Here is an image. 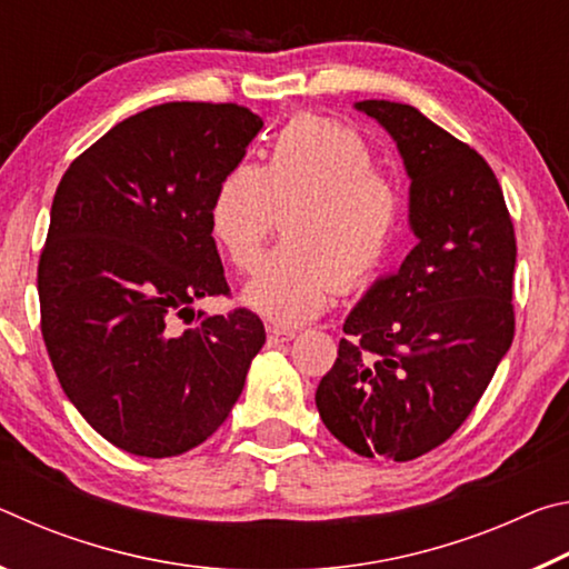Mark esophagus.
Masks as SVG:
<instances>
[{
	"label": "esophagus",
	"instance_id": "1",
	"mask_svg": "<svg viewBox=\"0 0 569 569\" xmlns=\"http://www.w3.org/2000/svg\"><path fill=\"white\" fill-rule=\"evenodd\" d=\"M266 333H268V343H271V346L296 339V331L293 329H283V326H278V323H268L266 326Z\"/></svg>",
	"mask_w": 569,
	"mask_h": 569
}]
</instances>
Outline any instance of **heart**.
Here are the masks:
<instances>
[{
  "mask_svg": "<svg viewBox=\"0 0 569 569\" xmlns=\"http://www.w3.org/2000/svg\"><path fill=\"white\" fill-rule=\"evenodd\" d=\"M283 210L286 240L246 288V303L278 323L323 311L336 288L369 286L397 243L403 198L377 170L359 132L296 118L268 142L261 166L230 168L210 200V236L240 273L261 261Z\"/></svg>",
  "mask_w": 569,
  "mask_h": 569,
  "instance_id": "b5f03b06",
  "label": "heart"
}]
</instances>
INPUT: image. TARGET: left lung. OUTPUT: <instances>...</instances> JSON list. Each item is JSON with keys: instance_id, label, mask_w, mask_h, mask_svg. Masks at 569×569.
Wrapping results in <instances>:
<instances>
[{"instance_id": "left-lung-1", "label": "left lung", "mask_w": 569, "mask_h": 569, "mask_svg": "<svg viewBox=\"0 0 569 569\" xmlns=\"http://www.w3.org/2000/svg\"><path fill=\"white\" fill-rule=\"evenodd\" d=\"M397 140L419 243L343 323L316 391L331 435L361 457L409 461L455 435L515 339V226L489 162L389 100L356 104Z\"/></svg>"}]
</instances>
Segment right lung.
<instances>
[{"mask_svg":"<svg viewBox=\"0 0 569 569\" xmlns=\"http://www.w3.org/2000/svg\"><path fill=\"white\" fill-rule=\"evenodd\" d=\"M261 128L236 102L156 104L104 132L57 186L37 268L42 339L67 399L130 455L203 445L266 343L248 308L190 306L230 296L208 210Z\"/></svg>","mask_w":569,"mask_h":569,"instance_id":"right-lung-1","label":"right lung"}]
</instances>
